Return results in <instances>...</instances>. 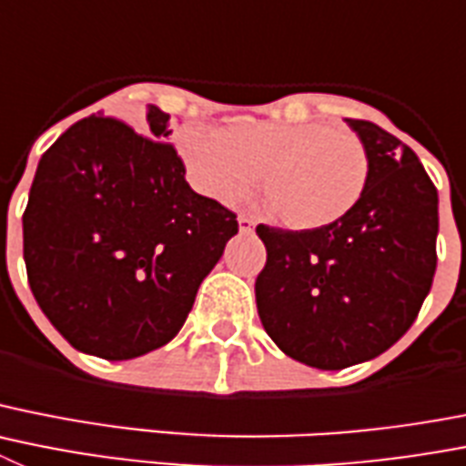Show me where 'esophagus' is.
<instances>
[{
    "instance_id": "esophagus-1",
    "label": "esophagus",
    "mask_w": 466,
    "mask_h": 466,
    "mask_svg": "<svg viewBox=\"0 0 466 466\" xmlns=\"http://www.w3.org/2000/svg\"><path fill=\"white\" fill-rule=\"evenodd\" d=\"M238 226H240V233H251L256 224H254V219H249V217L240 215L238 217Z\"/></svg>"
}]
</instances>
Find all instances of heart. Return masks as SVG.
<instances>
[{"instance_id":"heart-1","label":"heart","mask_w":466,"mask_h":466,"mask_svg":"<svg viewBox=\"0 0 466 466\" xmlns=\"http://www.w3.org/2000/svg\"><path fill=\"white\" fill-rule=\"evenodd\" d=\"M177 149L191 185L221 203L240 200L263 173V194L293 230L335 224L356 208L370 157L353 131L323 122L236 119L224 129L185 127Z\"/></svg>"}]
</instances>
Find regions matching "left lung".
I'll return each mask as SVG.
<instances>
[{
  "label": "left lung",
  "mask_w": 466,
  "mask_h": 466,
  "mask_svg": "<svg viewBox=\"0 0 466 466\" xmlns=\"http://www.w3.org/2000/svg\"><path fill=\"white\" fill-rule=\"evenodd\" d=\"M347 125L370 157L356 208L317 230L256 226L268 251L254 286L263 328L317 370L388 351L416 321L437 270L439 196L420 159L372 122Z\"/></svg>",
  "instance_id": "8db88e82"
}]
</instances>
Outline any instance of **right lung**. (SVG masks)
I'll return each instance as SVG.
<instances>
[{
  "label": "right lung",
  "instance_id": "right-lung-1",
  "mask_svg": "<svg viewBox=\"0 0 466 466\" xmlns=\"http://www.w3.org/2000/svg\"><path fill=\"white\" fill-rule=\"evenodd\" d=\"M147 131L80 119L38 161L23 215L27 279L38 307L78 351L131 360L173 339L238 219L196 194L164 143L170 115L147 106Z\"/></svg>",
  "mask_w": 466,
  "mask_h": 466
}]
</instances>
